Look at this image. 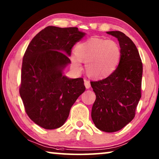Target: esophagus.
I'll list each match as a JSON object with an SVG mask.
<instances>
[{
    "mask_svg": "<svg viewBox=\"0 0 159 159\" xmlns=\"http://www.w3.org/2000/svg\"><path fill=\"white\" fill-rule=\"evenodd\" d=\"M84 83H85V88L88 89V88H90V83L89 80H84Z\"/></svg>",
    "mask_w": 159,
    "mask_h": 159,
    "instance_id": "34e87169",
    "label": "esophagus"
}]
</instances>
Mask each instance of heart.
<instances>
[{
	"label": "heart",
	"instance_id": "heart-1",
	"mask_svg": "<svg viewBox=\"0 0 159 159\" xmlns=\"http://www.w3.org/2000/svg\"><path fill=\"white\" fill-rule=\"evenodd\" d=\"M121 58L120 45L113 40L93 37L77 44L71 60L73 68L80 71L81 61H85L88 76L94 79H103L110 76Z\"/></svg>",
	"mask_w": 159,
	"mask_h": 159
}]
</instances>
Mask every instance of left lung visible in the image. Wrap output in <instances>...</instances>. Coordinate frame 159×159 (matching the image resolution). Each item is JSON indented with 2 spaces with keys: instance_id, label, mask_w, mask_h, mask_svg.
I'll list each match as a JSON object with an SVG mask.
<instances>
[{
  "instance_id": "1",
  "label": "left lung",
  "mask_w": 159,
  "mask_h": 159,
  "mask_svg": "<svg viewBox=\"0 0 159 159\" xmlns=\"http://www.w3.org/2000/svg\"><path fill=\"white\" fill-rule=\"evenodd\" d=\"M118 39L121 58L115 71L106 79L90 82L96 99L91 116L99 130L114 133L130 123L141 98L142 62L130 38L118 31H107Z\"/></svg>"
}]
</instances>
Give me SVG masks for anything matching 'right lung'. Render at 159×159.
Segmentation results:
<instances>
[{"label": "right lung", "instance_id": "right-lung-1", "mask_svg": "<svg viewBox=\"0 0 159 159\" xmlns=\"http://www.w3.org/2000/svg\"><path fill=\"white\" fill-rule=\"evenodd\" d=\"M77 27L49 26L37 34L24 55L20 94L28 116L47 130L61 127L84 92L82 78L69 79L71 48L85 36Z\"/></svg>", "mask_w": 159, "mask_h": 159}]
</instances>
